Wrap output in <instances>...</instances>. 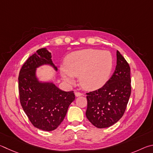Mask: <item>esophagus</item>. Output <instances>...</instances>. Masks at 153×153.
<instances>
[{
    "mask_svg": "<svg viewBox=\"0 0 153 153\" xmlns=\"http://www.w3.org/2000/svg\"><path fill=\"white\" fill-rule=\"evenodd\" d=\"M82 95V93H80V92H75V96H76V97H79V96H81V95Z\"/></svg>",
    "mask_w": 153,
    "mask_h": 153,
    "instance_id": "34e87169",
    "label": "esophagus"
}]
</instances>
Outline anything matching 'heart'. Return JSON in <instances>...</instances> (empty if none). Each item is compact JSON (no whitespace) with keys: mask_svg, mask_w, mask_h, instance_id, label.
Instances as JSON below:
<instances>
[{"mask_svg":"<svg viewBox=\"0 0 153 153\" xmlns=\"http://www.w3.org/2000/svg\"><path fill=\"white\" fill-rule=\"evenodd\" d=\"M114 58L108 51L85 49L72 52L66 59V67L62 68L65 81L73 83L79 76V83L86 90H95L108 81L113 69Z\"/></svg>","mask_w":153,"mask_h":153,"instance_id":"heart-1","label":"heart"}]
</instances>
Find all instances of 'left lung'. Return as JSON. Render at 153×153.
Masks as SVG:
<instances>
[{
	"label": "left lung",
	"mask_w": 153,
	"mask_h": 153,
	"mask_svg": "<svg viewBox=\"0 0 153 153\" xmlns=\"http://www.w3.org/2000/svg\"><path fill=\"white\" fill-rule=\"evenodd\" d=\"M116 70L103 86L87 93L86 116L98 128H108L124 115L131 94L130 68L117 51Z\"/></svg>",
	"instance_id": "8db88e82"
}]
</instances>
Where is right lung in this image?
<instances>
[{
  "label": "right lung",
  "mask_w": 153,
  "mask_h": 153,
  "mask_svg": "<svg viewBox=\"0 0 153 153\" xmlns=\"http://www.w3.org/2000/svg\"><path fill=\"white\" fill-rule=\"evenodd\" d=\"M51 53L42 48L23 64L19 75V93L21 105L35 127L45 131L56 129L63 121L68 108L75 100L74 91H64L52 82H41L36 70L43 64H50L56 71Z\"/></svg>",
  "instance_id": "add662e5"
}]
</instances>
